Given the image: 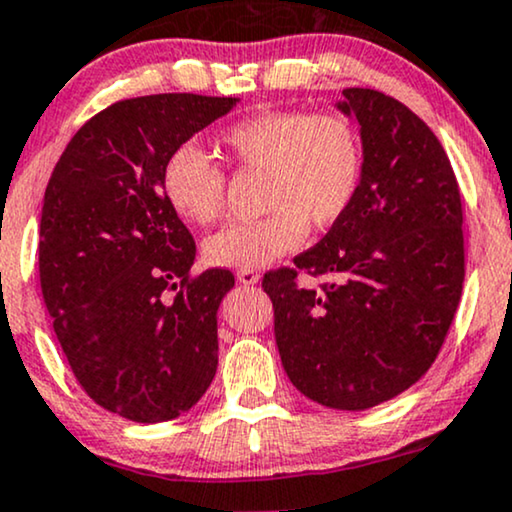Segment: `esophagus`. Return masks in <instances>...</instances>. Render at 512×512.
I'll use <instances>...</instances> for the list:
<instances>
[{"mask_svg":"<svg viewBox=\"0 0 512 512\" xmlns=\"http://www.w3.org/2000/svg\"><path fill=\"white\" fill-rule=\"evenodd\" d=\"M236 278L243 283V286H255V283H260V274H257L255 269H241L236 274Z\"/></svg>","mask_w":512,"mask_h":512,"instance_id":"1","label":"esophagus"}]
</instances>
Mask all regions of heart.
<instances>
[{"instance_id": "obj_1", "label": "heart", "mask_w": 512, "mask_h": 512, "mask_svg": "<svg viewBox=\"0 0 512 512\" xmlns=\"http://www.w3.org/2000/svg\"><path fill=\"white\" fill-rule=\"evenodd\" d=\"M236 167L264 172L257 222L224 226L205 241L215 267L262 269L297 250L309 226L331 229L357 198L364 148L357 127L333 113H260L226 127L219 137ZM224 172L193 141L167 155L163 193L167 205L191 224H212L224 208Z\"/></svg>"}]
</instances>
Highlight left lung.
<instances>
[{"instance_id":"1","label":"left lung","mask_w":512,"mask_h":512,"mask_svg":"<svg viewBox=\"0 0 512 512\" xmlns=\"http://www.w3.org/2000/svg\"><path fill=\"white\" fill-rule=\"evenodd\" d=\"M335 108L359 125L364 172L352 208L295 267L328 276L297 286L269 271L274 335L290 383L340 411H364L420 380L461 300V193L432 129L375 89H342Z\"/></svg>"}]
</instances>
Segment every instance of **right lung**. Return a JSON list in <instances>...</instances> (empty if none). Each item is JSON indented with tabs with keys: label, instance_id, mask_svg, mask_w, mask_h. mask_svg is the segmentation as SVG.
<instances>
[{
	"label": "right lung",
	"instance_id": "right-lung-1",
	"mask_svg": "<svg viewBox=\"0 0 512 512\" xmlns=\"http://www.w3.org/2000/svg\"><path fill=\"white\" fill-rule=\"evenodd\" d=\"M231 96L118 101L70 139L44 191L40 283L77 383L106 411L163 423L217 371L229 269L191 276L196 243L167 205L174 148L234 108Z\"/></svg>",
	"mask_w": 512,
	"mask_h": 512
}]
</instances>
